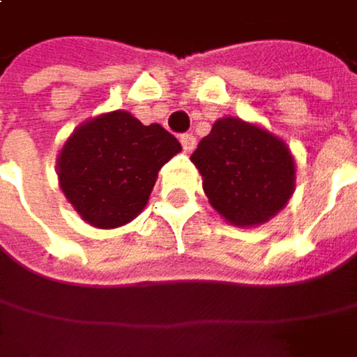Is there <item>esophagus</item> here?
Returning <instances> with one entry per match:
<instances>
[{"mask_svg":"<svg viewBox=\"0 0 357 357\" xmlns=\"http://www.w3.org/2000/svg\"><path fill=\"white\" fill-rule=\"evenodd\" d=\"M181 144H183L185 153H192L195 146H197V139L190 132H186V135H181Z\"/></svg>","mask_w":357,"mask_h":357,"instance_id":"34e87169","label":"esophagus"}]
</instances>
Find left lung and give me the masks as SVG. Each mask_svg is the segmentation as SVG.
<instances>
[{"instance_id":"1","label":"left lung","mask_w":357,"mask_h":357,"mask_svg":"<svg viewBox=\"0 0 357 357\" xmlns=\"http://www.w3.org/2000/svg\"><path fill=\"white\" fill-rule=\"evenodd\" d=\"M190 160L202 176L211 206L232 227L264 225L294 195L296 160L290 146L256 123L218 119Z\"/></svg>"}]
</instances>
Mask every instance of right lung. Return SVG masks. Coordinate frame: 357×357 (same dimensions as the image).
<instances>
[{
    "instance_id": "1",
    "label": "right lung",
    "mask_w": 357,
    "mask_h": 357,
    "mask_svg": "<svg viewBox=\"0 0 357 357\" xmlns=\"http://www.w3.org/2000/svg\"><path fill=\"white\" fill-rule=\"evenodd\" d=\"M181 151L160 125H143L117 109L69 135L57 157L59 186L87 225L119 228L143 213L158 171Z\"/></svg>"
}]
</instances>
